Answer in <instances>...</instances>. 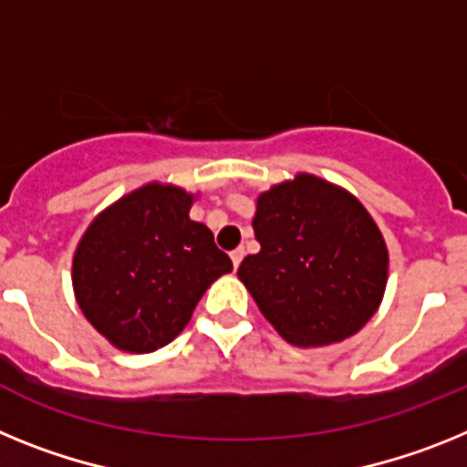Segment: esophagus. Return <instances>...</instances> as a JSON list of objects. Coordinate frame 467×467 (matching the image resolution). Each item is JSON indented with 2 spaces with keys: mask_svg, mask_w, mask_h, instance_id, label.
Returning <instances> with one entry per match:
<instances>
[{
  "mask_svg": "<svg viewBox=\"0 0 467 467\" xmlns=\"http://www.w3.org/2000/svg\"><path fill=\"white\" fill-rule=\"evenodd\" d=\"M242 258H244V249H234L233 254H230V261H233L234 267H239V263H242Z\"/></svg>",
  "mask_w": 467,
  "mask_h": 467,
  "instance_id": "1",
  "label": "esophagus"
}]
</instances>
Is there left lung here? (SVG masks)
Returning <instances> with one entry per match:
<instances>
[{"instance_id": "8db88e82", "label": "left lung", "mask_w": 467, "mask_h": 467, "mask_svg": "<svg viewBox=\"0 0 467 467\" xmlns=\"http://www.w3.org/2000/svg\"><path fill=\"white\" fill-rule=\"evenodd\" d=\"M261 251L237 277L286 343H340L374 317L388 284V246L355 194L312 173L258 194Z\"/></svg>"}]
</instances>
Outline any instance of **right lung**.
Returning a JSON list of instances; mask_svg holds the SVG:
<instances>
[{
    "label": "right lung",
    "instance_id": "add662e5",
    "mask_svg": "<svg viewBox=\"0 0 467 467\" xmlns=\"http://www.w3.org/2000/svg\"><path fill=\"white\" fill-rule=\"evenodd\" d=\"M197 194L145 183L93 218L72 256L79 310L124 352H155L188 327L194 306L233 270L204 223L190 218Z\"/></svg>",
    "mask_w": 467,
    "mask_h": 467
}]
</instances>
